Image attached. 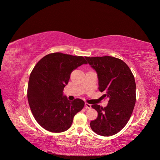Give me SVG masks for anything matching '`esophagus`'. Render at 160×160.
<instances>
[{
    "instance_id": "34e87169",
    "label": "esophagus",
    "mask_w": 160,
    "mask_h": 160,
    "mask_svg": "<svg viewBox=\"0 0 160 160\" xmlns=\"http://www.w3.org/2000/svg\"><path fill=\"white\" fill-rule=\"evenodd\" d=\"M85 108L86 109H91V105L88 104V103H87V102H86L85 103Z\"/></svg>"
}]
</instances>
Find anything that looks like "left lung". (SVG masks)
Here are the masks:
<instances>
[{
    "label": "left lung",
    "mask_w": 160,
    "mask_h": 160,
    "mask_svg": "<svg viewBox=\"0 0 160 160\" xmlns=\"http://www.w3.org/2000/svg\"><path fill=\"white\" fill-rule=\"evenodd\" d=\"M97 71L98 89L109 99L106 107L93 104L98 117L90 127L102 136H111L120 132L128 122L136 104V82L129 68L121 59L112 56L86 57Z\"/></svg>",
    "instance_id": "obj_1"
}]
</instances>
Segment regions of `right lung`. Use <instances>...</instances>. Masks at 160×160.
Returning <instances> with one entry per match:
<instances>
[{"label":"right lung","mask_w":160,"mask_h":160,"mask_svg":"<svg viewBox=\"0 0 160 160\" xmlns=\"http://www.w3.org/2000/svg\"><path fill=\"white\" fill-rule=\"evenodd\" d=\"M86 63L83 56L54 52L36 65L30 75L27 97L33 116L41 127L54 133L71 127L84 102L80 98L69 101L63 96V91L72 71Z\"/></svg>","instance_id":"obj_1"}]
</instances>
